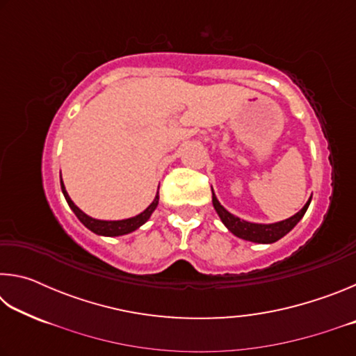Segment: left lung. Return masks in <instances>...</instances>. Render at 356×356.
Listing matches in <instances>:
<instances>
[{
  "label": "left lung",
  "instance_id": "8db88e82",
  "mask_svg": "<svg viewBox=\"0 0 356 356\" xmlns=\"http://www.w3.org/2000/svg\"><path fill=\"white\" fill-rule=\"evenodd\" d=\"M212 202L221 221L225 222V226L234 234V236H237L243 240H250V242H256V243H273L276 240L284 237L287 232H291L295 227V225L303 218V215L309 207L311 197L298 213H295L293 216H291V218H287L284 221L273 222V225H256V222H248L245 220H240L238 216H234L232 213H229L227 210L218 202V200H216L213 190H212Z\"/></svg>",
  "mask_w": 356,
  "mask_h": 356
}]
</instances>
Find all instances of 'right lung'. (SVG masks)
Listing matches in <instances>:
<instances>
[{
  "instance_id": "obj_1",
  "label": "right lung",
  "mask_w": 356,
  "mask_h": 356,
  "mask_svg": "<svg viewBox=\"0 0 356 356\" xmlns=\"http://www.w3.org/2000/svg\"><path fill=\"white\" fill-rule=\"evenodd\" d=\"M61 190L64 193V197H65V201H67L69 207L74 210V213L76 215V218L80 220L88 229H91L94 234H99V236H106V237H116V236H124V234L134 232L135 229L143 226L144 222H146L150 218V215H152L155 207L159 206V193H156L154 202L150 204V206L146 210H144V212L134 216V218L120 220V221H104V220L91 218V216H88L86 213L81 212V210L75 206L74 201H72L69 197L67 191H65V186L63 184V180H61Z\"/></svg>"
}]
</instances>
